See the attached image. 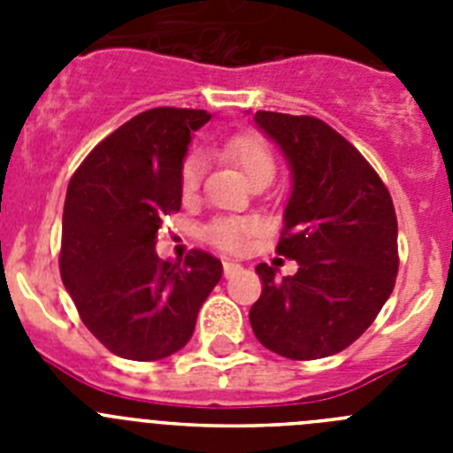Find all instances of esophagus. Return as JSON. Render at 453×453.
Instances as JSON below:
<instances>
[{"label":"esophagus","instance_id":"obj_1","mask_svg":"<svg viewBox=\"0 0 453 453\" xmlns=\"http://www.w3.org/2000/svg\"><path fill=\"white\" fill-rule=\"evenodd\" d=\"M240 270H242V267H240L238 263L224 261V276H226V279H231V276H234V274H238Z\"/></svg>","mask_w":453,"mask_h":453}]
</instances>
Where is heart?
<instances>
[{"instance_id": "obj_1", "label": "heart", "mask_w": 453, "mask_h": 453, "mask_svg": "<svg viewBox=\"0 0 453 453\" xmlns=\"http://www.w3.org/2000/svg\"><path fill=\"white\" fill-rule=\"evenodd\" d=\"M219 156L224 161H229L231 165L238 167L247 177V181H256V179L270 181L274 177V156H272L265 140L254 131L231 135L219 147ZM199 181H202V161H199V156H188L181 167L183 197H192L197 192ZM254 231L256 224L251 219L224 218L208 226V240L224 251H242Z\"/></svg>"}]
</instances>
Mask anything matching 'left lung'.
Masks as SVG:
<instances>
[{"label":"left lung","instance_id":"8db88e82","mask_svg":"<svg viewBox=\"0 0 453 453\" xmlns=\"http://www.w3.org/2000/svg\"><path fill=\"white\" fill-rule=\"evenodd\" d=\"M286 156L292 192L276 251L297 261L279 279L256 267L263 292L250 322L263 347L290 361L347 349L374 322L397 279V215L370 163L326 122L256 111Z\"/></svg>","mask_w":453,"mask_h":453}]
</instances>
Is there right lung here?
<instances>
[{
  "instance_id": "1",
  "label": "right lung",
  "mask_w": 453,
  "mask_h": 453,
  "mask_svg": "<svg viewBox=\"0 0 453 453\" xmlns=\"http://www.w3.org/2000/svg\"><path fill=\"white\" fill-rule=\"evenodd\" d=\"M211 119L195 108H151L102 140L81 163L63 208L61 279L83 324L129 361H161L190 340L197 313L222 279L202 250L161 261L163 215L181 208V167L192 131Z\"/></svg>"
}]
</instances>
